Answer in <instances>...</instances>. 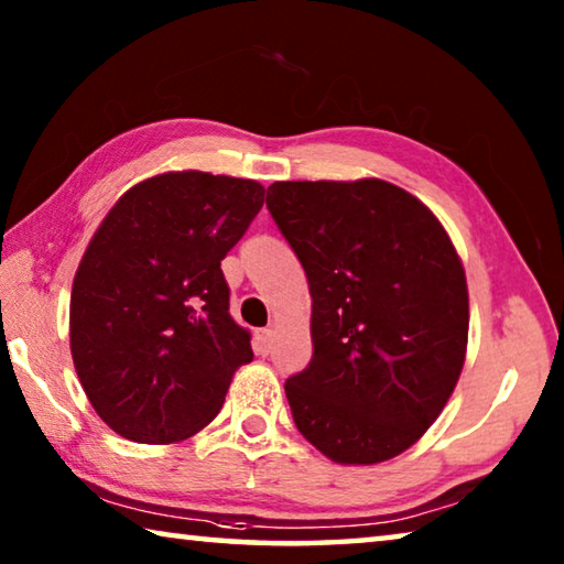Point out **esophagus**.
Returning <instances> with one entry per match:
<instances>
[{
  "label": "esophagus",
  "instance_id": "esophagus-1",
  "mask_svg": "<svg viewBox=\"0 0 564 564\" xmlns=\"http://www.w3.org/2000/svg\"><path fill=\"white\" fill-rule=\"evenodd\" d=\"M253 343H256V352H259V356H269V348H271V328L256 330Z\"/></svg>",
  "mask_w": 564,
  "mask_h": 564
}]
</instances>
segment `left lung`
I'll list each match as a JSON object with an SVG mask.
<instances>
[{"label":"left lung","instance_id":"left-lung-1","mask_svg":"<svg viewBox=\"0 0 564 564\" xmlns=\"http://www.w3.org/2000/svg\"><path fill=\"white\" fill-rule=\"evenodd\" d=\"M265 206L308 279L313 358L285 380L293 423L343 465L408 451L441 415L467 346L451 236L380 178L275 181Z\"/></svg>","mask_w":564,"mask_h":564}]
</instances>
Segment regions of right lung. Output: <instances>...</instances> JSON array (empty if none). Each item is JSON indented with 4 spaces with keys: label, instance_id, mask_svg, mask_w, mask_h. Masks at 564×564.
Wrapping results in <instances>:
<instances>
[{
    "label": "right lung",
    "instance_id": "1",
    "mask_svg": "<svg viewBox=\"0 0 564 564\" xmlns=\"http://www.w3.org/2000/svg\"><path fill=\"white\" fill-rule=\"evenodd\" d=\"M263 194L251 178L171 171L129 188L94 234L74 275L69 340L84 393L113 433L186 441L253 360L221 261Z\"/></svg>",
    "mask_w": 564,
    "mask_h": 564
}]
</instances>
